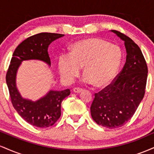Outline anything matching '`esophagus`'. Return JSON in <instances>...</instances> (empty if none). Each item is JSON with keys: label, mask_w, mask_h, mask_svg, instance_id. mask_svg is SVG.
I'll list each match as a JSON object with an SVG mask.
<instances>
[{"label": "esophagus", "mask_w": 154, "mask_h": 154, "mask_svg": "<svg viewBox=\"0 0 154 154\" xmlns=\"http://www.w3.org/2000/svg\"><path fill=\"white\" fill-rule=\"evenodd\" d=\"M82 91V88H74V89H73V92H74V93H81Z\"/></svg>", "instance_id": "esophagus-1"}]
</instances>
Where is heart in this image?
Listing matches in <instances>:
<instances>
[{"label": "heart", "instance_id": "obj_1", "mask_svg": "<svg viewBox=\"0 0 154 154\" xmlns=\"http://www.w3.org/2000/svg\"><path fill=\"white\" fill-rule=\"evenodd\" d=\"M122 59L119 46L100 38H88L74 43L69 54L60 55L58 68L63 80L71 82L83 67V82L105 88L115 79Z\"/></svg>", "mask_w": 154, "mask_h": 154}]
</instances>
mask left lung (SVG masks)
<instances>
[{"mask_svg": "<svg viewBox=\"0 0 154 154\" xmlns=\"http://www.w3.org/2000/svg\"><path fill=\"white\" fill-rule=\"evenodd\" d=\"M111 32L125 42L126 62L114 82L95 93L91 112L98 125L114 129L131 119L143 98L148 67L140 48L132 39L119 31Z\"/></svg>", "mask_w": 154, "mask_h": 154, "instance_id": "1", "label": "left lung"}]
</instances>
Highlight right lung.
Wrapping results in <instances>:
<instances>
[{"mask_svg": "<svg viewBox=\"0 0 154 154\" xmlns=\"http://www.w3.org/2000/svg\"><path fill=\"white\" fill-rule=\"evenodd\" d=\"M63 36L64 35L42 32L26 38L15 49L6 74L7 86L14 108L26 122L38 128H48L56 122L61 116V102L69 95L70 90H51L35 101L24 98L17 87V71L22 61L27 60H39L50 66L49 45Z\"/></svg>", "mask_w": 154, "mask_h": 154, "instance_id": "right-lung-1", "label": "right lung"}]
</instances>
